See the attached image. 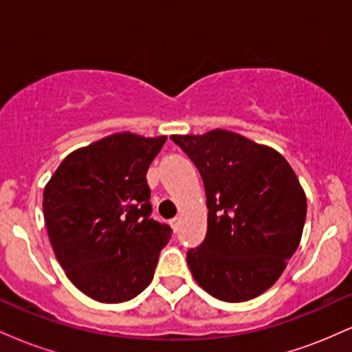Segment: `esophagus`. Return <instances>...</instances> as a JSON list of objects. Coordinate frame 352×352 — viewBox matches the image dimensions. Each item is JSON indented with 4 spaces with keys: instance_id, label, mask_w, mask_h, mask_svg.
<instances>
[{
    "instance_id": "esophagus-1",
    "label": "esophagus",
    "mask_w": 352,
    "mask_h": 352,
    "mask_svg": "<svg viewBox=\"0 0 352 352\" xmlns=\"http://www.w3.org/2000/svg\"><path fill=\"white\" fill-rule=\"evenodd\" d=\"M170 227H172L173 232H179V227H180V218L179 217L172 218V220H170Z\"/></svg>"
}]
</instances>
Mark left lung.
I'll list each match as a JSON object with an SVG mask.
<instances>
[{
	"label": "left lung",
	"mask_w": 352,
	"mask_h": 352,
	"mask_svg": "<svg viewBox=\"0 0 352 352\" xmlns=\"http://www.w3.org/2000/svg\"><path fill=\"white\" fill-rule=\"evenodd\" d=\"M170 139L197 165L207 193V236L187 253L193 280L220 301L260 296L301 241L306 193L296 173L273 147L225 129Z\"/></svg>",
	"instance_id": "8db88e82"
}]
</instances>
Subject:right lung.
<instances>
[{"mask_svg":"<svg viewBox=\"0 0 352 352\" xmlns=\"http://www.w3.org/2000/svg\"><path fill=\"white\" fill-rule=\"evenodd\" d=\"M165 140L116 132L71 152L44 187L56 258L92 300L129 301L151 285L170 228L151 218L145 175Z\"/></svg>","mask_w":352,"mask_h":352,"instance_id":"obj_1","label":"right lung"}]
</instances>
